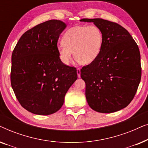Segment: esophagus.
I'll return each instance as SVG.
<instances>
[{"label": "esophagus", "instance_id": "34e87169", "mask_svg": "<svg viewBox=\"0 0 148 148\" xmlns=\"http://www.w3.org/2000/svg\"><path fill=\"white\" fill-rule=\"evenodd\" d=\"M77 73L78 77H81V70H80L79 68L77 69Z\"/></svg>", "mask_w": 148, "mask_h": 148}]
</instances>
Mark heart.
Here are the masks:
<instances>
[{"instance_id":"obj_1","label":"heart","mask_w":148,"mask_h":148,"mask_svg":"<svg viewBox=\"0 0 148 148\" xmlns=\"http://www.w3.org/2000/svg\"><path fill=\"white\" fill-rule=\"evenodd\" d=\"M62 44L58 46L60 60L69 64L73 52L75 59L81 64L94 62L100 55L103 44V34L96 25L78 26L70 28L62 38Z\"/></svg>"}]
</instances>
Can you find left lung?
<instances>
[{"mask_svg": "<svg viewBox=\"0 0 148 148\" xmlns=\"http://www.w3.org/2000/svg\"><path fill=\"white\" fill-rule=\"evenodd\" d=\"M80 21L93 22L103 34L100 55L81 69L87 102L98 112L120 110L132 101L141 81L138 46L128 31L118 23L100 18Z\"/></svg>", "mask_w": 148, "mask_h": 148, "instance_id": "8db88e82", "label": "left lung"}]
</instances>
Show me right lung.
<instances>
[{
    "label": "right lung",
    "instance_id": "add662e5",
    "mask_svg": "<svg viewBox=\"0 0 148 148\" xmlns=\"http://www.w3.org/2000/svg\"><path fill=\"white\" fill-rule=\"evenodd\" d=\"M66 27L56 19L38 24L21 36L12 53V88L21 106L34 114L57 112L77 79L76 69L58 56V40Z\"/></svg>",
    "mask_w": 148,
    "mask_h": 148
}]
</instances>
